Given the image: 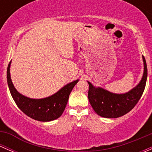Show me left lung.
Instances as JSON below:
<instances>
[{"label":"left lung","mask_w":152,"mask_h":152,"mask_svg":"<svg viewBox=\"0 0 152 152\" xmlns=\"http://www.w3.org/2000/svg\"><path fill=\"white\" fill-rule=\"evenodd\" d=\"M144 71L139 84L128 93L116 94L96 87L90 82L89 84L88 99L94 111L99 115L108 118H116L123 116L131 111L137 104L145 89L147 79V65L142 56Z\"/></svg>","instance_id":"1"}]
</instances>
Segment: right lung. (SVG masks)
<instances>
[{
  "instance_id": "obj_1",
  "label": "right lung",
  "mask_w": 152,
  "mask_h": 152,
  "mask_svg": "<svg viewBox=\"0 0 152 152\" xmlns=\"http://www.w3.org/2000/svg\"><path fill=\"white\" fill-rule=\"evenodd\" d=\"M11 62L7 67V83L11 95L20 110L26 115L39 121H50L62 115L66 107L69 95L79 79L64 86L55 94L40 99H30L17 91L10 76Z\"/></svg>"
}]
</instances>
